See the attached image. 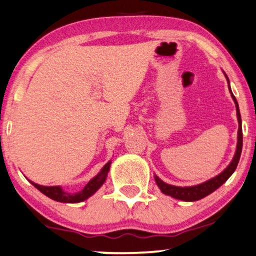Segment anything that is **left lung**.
I'll list each match as a JSON object with an SVG mask.
<instances>
[{
    "instance_id": "left-lung-1",
    "label": "left lung",
    "mask_w": 256,
    "mask_h": 256,
    "mask_svg": "<svg viewBox=\"0 0 256 256\" xmlns=\"http://www.w3.org/2000/svg\"><path fill=\"white\" fill-rule=\"evenodd\" d=\"M228 80V77H226ZM229 83V80H228ZM230 94H232V100H234L235 106H236V112H238V147H236V153L234 158H232V162L229 164V166L223 171L222 173H220L218 176H216L215 178L210 179V180L203 182V184L196 185V186H188V188H180V186H173L170 184H166L162 180H160L159 178L156 176V182L159 188L162 190V194H165L167 196H171V197L176 198V200H185V202H194V200H200L202 198L206 197L208 194H212L214 191L217 190L220 185H223L224 182L228 180L229 176L234 173V171L238 167L240 156H241V152H242V127H241V114H240V109H238V100H236L235 96L232 92V89H230Z\"/></svg>"
}]
</instances>
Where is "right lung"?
Here are the masks:
<instances>
[{"label":"right lung","mask_w":256,"mask_h":256,"mask_svg":"<svg viewBox=\"0 0 256 256\" xmlns=\"http://www.w3.org/2000/svg\"><path fill=\"white\" fill-rule=\"evenodd\" d=\"M109 168H110V162L108 164H106L102 168V171H100L98 174L94 176V179H91V180L84 186L83 190L74 194L62 191L60 186H42V185H38L33 182H30L36 186L40 192H42L44 194L47 196V197H50L53 200L62 202V203H78V202H83L85 200H88L90 196H92L94 192L98 190L100 186L103 185V182H106V174H108Z\"/></svg>","instance_id":"obj_1"}]
</instances>
